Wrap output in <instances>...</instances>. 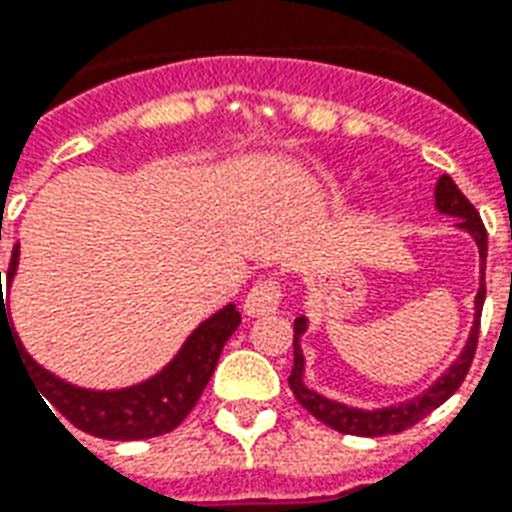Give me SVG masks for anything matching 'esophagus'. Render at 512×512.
Instances as JSON below:
<instances>
[{
	"instance_id": "esophagus-1",
	"label": "esophagus",
	"mask_w": 512,
	"mask_h": 512,
	"mask_svg": "<svg viewBox=\"0 0 512 512\" xmlns=\"http://www.w3.org/2000/svg\"><path fill=\"white\" fill-rule=\"evenodd\" d=\"M282 301V285L276 276H266V279H257L249 295L244 301V312L249 317H260V314L276 312V306Z\"/></svg>"
}]
</instances>
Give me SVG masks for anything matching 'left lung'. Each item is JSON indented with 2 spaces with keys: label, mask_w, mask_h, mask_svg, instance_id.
<instances>
[{
  "label": "left lung",
  "mask_w": 512,
  "mask_h": 512,
  "mask_svg": "<svg viewBox=\"0 0 512 512\" xmlns=\"http://www.w3.org/2000/svg\"><path fill=\"white\" fill-rule=\"evenodd\" d=\"M434 198H437V208L442 214L458 219V227H464L469 236L478 241L480 249V287L475 295V325L469 333L464 350L456 358V363L450 366L448 372L442 374L429 391H423L420 396L410 401H401L396 407H385V410H358V407H347L339 401H331L320 396L317 391H309L304 385V355H301V333L306 331V317H298L293 325V372L287 377L290 382V391L298 399V404L309 410L317 420H323L325 426H331L333 431H342V434H355V437H382V434H399V431L410 429L418 420L437 410L439 404L453 396L461 388V382L467 377L475 350H478V333H480V312H483V301H486V255H488V233L483 227L478 208L472 206L464 192L456 187V181L450 176H439L437 189H434Z\"/></svg>",
  "instance_id": "1"
}]
</instances>
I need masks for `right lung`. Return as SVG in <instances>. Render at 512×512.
<instances>
[{
	"label": "right lung",
	"instance_id": "right-lung-1",
	"mask_svg": "<svg viewBox=\"0 0 512 512\" xmlns=\"http://www.w3.org/2000/svg\"><path fill=\"white\" fill-rule=\"evenodd\" d=\"M15 266H18V244L13 246L10 268H7V287L13 282ZM238 325H241V314L236 312V306L227 304L222 312L208 317L206 323H200L192 331L179 355L157 377L132 385V388H121V391H83V388H75L70 382L45 372L43 366H37L26 355L18 336L7 323L0 285V339L7 333L10 342L18 344L15 352L21 355L24 372L37 385V393H43L40 396L43 404L48 400L52 404L48 408L51 415L54 410L62 412V418L70 420L75 429L102 439H124V442L127 439H151L176 429L198 404L200 393L217 369L222 347Z\"/></svg>",
	"mask_w": 512,
	"mask_h": 512
}]
</instances>
